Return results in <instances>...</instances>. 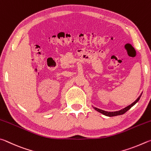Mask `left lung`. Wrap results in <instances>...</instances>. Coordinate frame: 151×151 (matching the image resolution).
<instances>
[{
    "label": "left lung",
    "instance_id": "obj_1",
    "mask_svg": "<svg viewBox=\"0 0 151 151\" xmlns=\"http://www.w3.org/2000/svg\"><path fill=\"white\" fill-rule=\"evenodd\" d=\"M142 93H141V94L140 95L139 97L137 98L135 101H134L133 104H131V105H128L127 107H126L124 108V109H121L119 111H104V110H102V109H98V108H97L96 107H93V109L95 110H96L97 111H98L99 113H102L103 115H104L105 116H107V117H113V116H117V115H123L124 114V113H126L127 111L128 110H129L131 109V108L133 106V105H135L137 102L139 101V100L140 99V98H141V95H142Z\"/></svg>",
    "mask_w": 151,
    "mask_h": 151
}]
</instances>
